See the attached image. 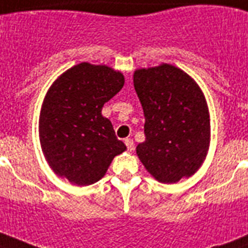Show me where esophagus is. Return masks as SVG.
<instances>
[{"label":"esophagus","instance_id":"esophagus-1","mask_svg":"<svg viewBox=\"0 0 248 248\" xmlns=\"http://www.w3.org/2000/svg\"><path fill=\"white\" fill-rule=\"evenodd\" d=\"M124 144H126L128 152H132L135 149V144H134V140L132 139H124Z\"/></svg>","mask_w":248,"mask_h":248}]
</instances>
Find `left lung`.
I'll use <instances>...</instances> for the list:
<instances>
[{
	"label": "left lung",
	"instance_id": "8db88e82",
	"mask_svg": "<svg viewBox=\"0 0 248 248\" xmlns=\"http://www.w3.org/2000/svg\"><path fill=\"white\" fill-rule=\"evenodd\" d=\"M134 87L145 117L136 155L159 183L192 176L207 155L210 114L196 81L171 64L136 69Z\"/></svg>",
	"mask_w": 248,
	"mask_h": 248
}]
</instances>
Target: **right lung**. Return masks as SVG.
<instances>
[{"instance_id": "add662e5", "label": "right lung", "mask_w": 248, "mask_h": 248, "mask_svg": "<svg viewBox=\"0 0 248 248\" xmlns=\"http://www.w3.org/2000/svg\"><path fill=\"white\" fill-rule=\"evenodd\" d=\"M124 83L121 72L90 63L77 64L52 83L41 108L40 141L56 175L77 185L93 184L126 151L112 122L101 116Z\"/></svg>"}]
</instances>
